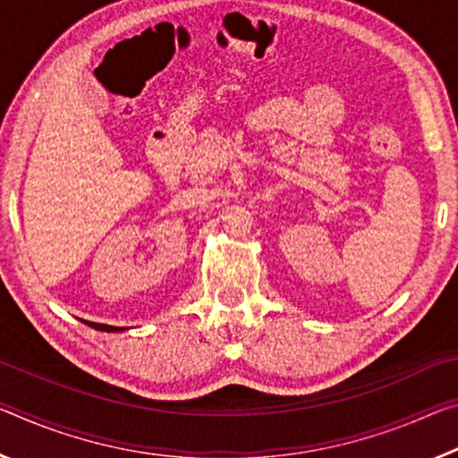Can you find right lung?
Returning <instances> with one entry per match:
<instances>
[{
	"label": "right lung",
	"instance_id": "add662e5",
	"mask_svg": "<svg viewBox=\"0 0 458 458\" xmlns=\"http://www.w3.org/2000/svg\"><path fill=\"white\" fill-rule=\"evenodd\" d=\"M85 324L91 326V328L99 330V332H122V330H126V328H120V326H110V324H98V322H85Z\"/></svg>",
	"mask_w": 458,
	"mask_h": 458
}]
</instances>
